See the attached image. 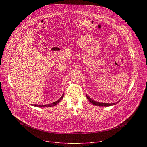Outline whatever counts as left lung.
Listing matches in <instances>:
<instances>
[{
	"mask_svg": "<svg viewBox=\"0 0 147 147\" xmlns=\"http://www.w3.org/2000/svg\"><path fill=\"white\" fill-rule=\"evenodd\" d=\"M86 98L88 100V101L91 102L92 104H93L94 105H96V106H105V107H107V106H113V105H116L117 104H118V102H120V101L117 102H115V103H102V102H97V101H94L93 100H92V98H90L89 96H87V94H86Z\"/></svg>",
	"mask_w": 147,
	"mask_h": 147,
	"instance_id": "left-lung-1",
	"label": "left lung"
}]
</instances>
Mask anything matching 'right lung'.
<instances>
[{
    "label": "right lung",
    "mask_w": 147,
    "mask_h": 147,
    "mask_svg": "<svg viewBox=\"0 0 147 147\" xmlns=\"http://www.w3.org/2000/svg\"><path fill=\"white\" fill-rule=\"evenodd\" d=\"M63 96H64V94H62V97L58 100L56 101L55 102H54L53 103L50 104H47V105H37V104H34V105H31L34 106H37V107H52V106H55V105H57L58 103H59L61 101V100L63 99Z\"/></svg>",
    "instance_id": "add662e5"
}]
</instances>
